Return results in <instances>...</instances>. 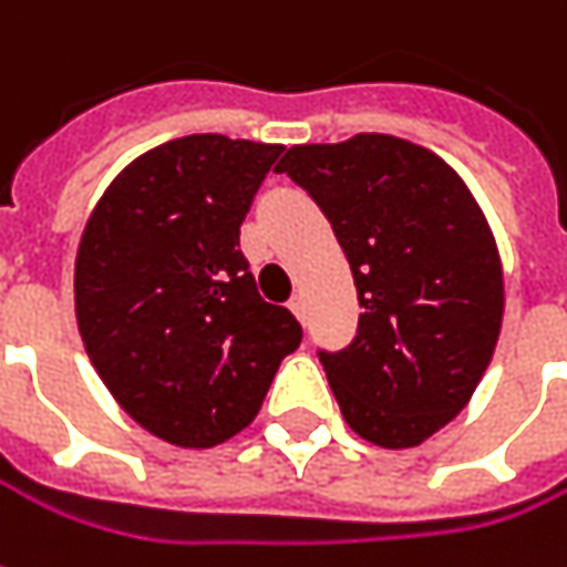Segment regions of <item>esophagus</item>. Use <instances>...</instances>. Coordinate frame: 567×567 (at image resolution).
Returning <instances> with one entry per match:
<instances>
[{
  "instance_id": "1",
  "label": "esophagus",
  "mask_w": 567,
  "mask_h": 567,
  "mask_svg": "<svg viewBox=\"0 0 567 567\" xmlns=\"http://www.w3.org/2000/svg\"><path fill=\"white\" fill-rule=\"evenodd\" d=\"M288 307H291V313L298 316L300 322H303V316H307V307H303V298H300V295H298V298H291V303H288Z\"/></svg>"
}]
</instances>
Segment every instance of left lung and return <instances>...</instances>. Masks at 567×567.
I'll return each mask as SVG.
<instances>
[{
    "instance_id": "obj_1",
    "label": "left lung",
    "mask_w": 567,
    "mask_h": 567,
    "mask_svg": "<svg viewBox=\"0 0 567 567\" xmlns=\"http://www.w3.org/2000/svg\"><path fill=\"white\" fill-rule=\"evenodd\" d=\"M344 248L360 332L319 353L341 415L363 441L406 450L468 406L503 329V260L481 204L444 157L357 133L279 161Z\"/></svg>"
}]
</instances>
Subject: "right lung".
I'll return each instance as SVG.
<instances>
[{
    "instance_id": "obj_1",
    "label": "right lung",
    "mask_w": 567,
    "mask_h": 567,
    "mask_svg": "<svg viewBox=\"0 0 567 567\" xmlns=\"http://www.w3.org/2000/svg\"><path fill=\"white\" fill-rule=\"evenodd\" d=\"M282 145L219 133L130 161L92 207L73 310L99 379L133 422L204 450L248 429L300 326L257 295L238 229Z\"/></svg>"
}]
</instances>
